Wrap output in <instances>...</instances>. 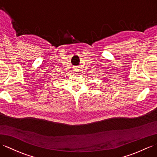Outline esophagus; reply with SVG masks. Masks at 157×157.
<instances>
[{
  "label": "esophagus",
  "mask_w": 157,
  "mask_h": 157,
  "mask_svg": "<svg viewBox=\"0 0 157 157\" xmlns=\"http://www.w3.org/2000/svg\"><path fill=\"white\" fill-rule=\"evenodd\" d=\"M74 71L75 72H78L79 71V69H78V68H75V69L74 70Z\"/></svg>",
  "instance_id": "34e87169"
}]
</instances>
